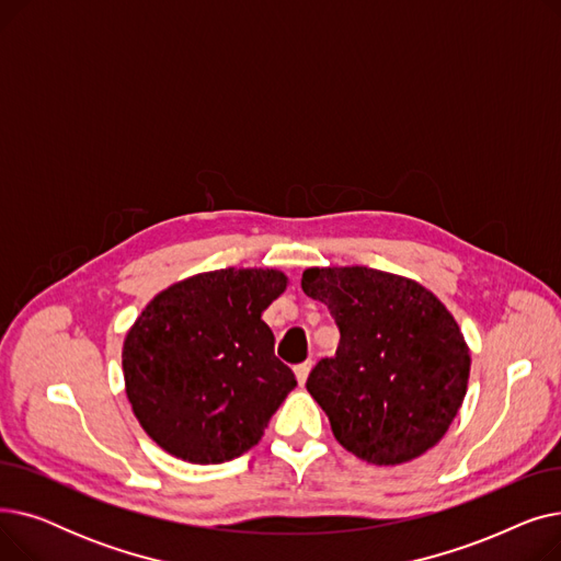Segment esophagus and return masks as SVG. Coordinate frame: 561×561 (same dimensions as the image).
<instances>
[{"label": "esophagus", "mask_w": 561, "mask_h": 561, "mask_svg": "<svg viewBox=\"0 0 561 561\" xmlns=\"http://www.w3.org/2000/svg\"><path fill=\"white\" fill-rule=\"evenodd\" d=\"M309 370H311V362H305V364H298V366H296V377H298V381H300V387L307 381Z\"/></svg>", "instance_id": "34e87169"}]
</instances>
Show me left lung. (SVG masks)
I'll return each mask as SVG.
<instances>
[{
    "label": "left lung",
    "mask_w": 561,
    "mask_h": 561,
    "mask_svg": "<svg viewBox=\"0 0 561 561\" xmlns=\"http://www.w3.org/2000/svg\"><path fill=\"white\" fill-rule=\"evenodd\" d=\"M302 290L325 305L341 341L309 373L307 391L339 444L375 466L434 448L463 402L470 352L432 290L393 273L307 268Z\"/></svg>",
    "instance_id": "8db88e82"
}]
</instances>
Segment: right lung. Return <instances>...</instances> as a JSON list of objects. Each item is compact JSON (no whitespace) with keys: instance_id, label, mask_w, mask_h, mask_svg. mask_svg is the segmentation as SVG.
<instances>
[{"instance_id":"1","label":"right lung","mask_w":561,"mask_h":561,"mask_svg":"<svg viewBox=\"0 0 561 561\" xmlns=\"http://www.w3.org/2000/svg\"><path fill=\"white\" fill-rule=\"evenodd\" d=\"M273 268L199 273L161 290L123 345L134 416L157 446L191 463H222L256 446L296 389L261 313L286 290Z\"/></svg>"}]
</instances>
